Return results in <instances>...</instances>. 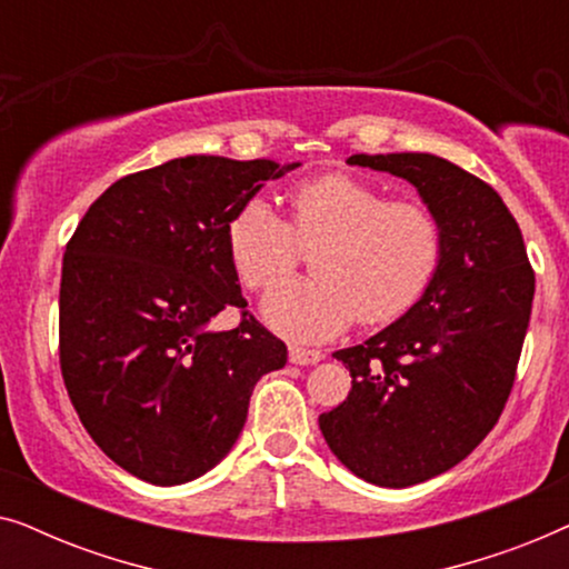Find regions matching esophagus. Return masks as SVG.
<instances>
[{
	"label": "esophagus",
	"instance_id": "1",
	"mask_svg": "<svg viewBox=\"0 0 569 569\" xmlns=\"http://www.w3.org/2000/svg\"><path fill=\"white\" fill-rule=\"evenodd\" d=\"M323 360L321 349H306V347H290V362L292 365H316Z\"/></svg>",
	"mask_w": 569,
	"mask_h": 569
}]
</instances>
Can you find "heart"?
I'll list each match as a JSON object with an SVG mask.
<instances>
[{
	"instance_id": "obj_1",
	"label": "heart",
	"mask_w": 569,
	"mask_h": 569,
	"mask_svg": "<svg viewBox=\"0 0 569 569\" xmlns=\"http://www.w3.org/2000/svg\"><path fill=\"white\" fill-rule=\"evenodd\" d=\"M290 222L253 197L224 228L232 269L248 290H271L310 248L313 277L277 287L261 313L295 341L337 337L355 318H401L430 287L442 259V224L422 201L386 193L349 173H326L287 191Z\"/></svg>"
}]
</instances>
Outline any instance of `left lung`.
Instances as JSON below:
<instances>
[{
	"mask_svg": "<svg viewBox=\"0 0 569 569\" xmlns=\"http://www.w3.org/2000/svg\"><path fill=\"white\" fill-rule=\"evenodd\" d=\"M399 176L442 224L430 287L399 321L333 352L352 391L318 417L331 453L378 487H411L461 463L500 419L523 349L533 269L492 186L427 152L352 154Z\"/></svg>",
	"mask_w": 569,
	"mask_h": 569,
	"instance_id": "left-lung-1",
	"label": "left lung"
}]
</instances>
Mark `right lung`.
<instances>
[{
  "label": "right lung",
  "mask_w": 569,
  "mask_h": 569,
  "mask_svg": "<svg viewBox=\"0 0 569 569\" xmlns=\"http://www.w3.org/2000/svg\"><path fill=\"white\" fill-rule=\"evenodd\" d=\"M300 162L189 154L123 176L92 201L67 243L59 362L80 422L123 471L170 487L236 446L261 376L287 347L243 313L224 246L243 201Z\"/></svg>",
  "instance_id": "obj_1"
}]
</instances>
